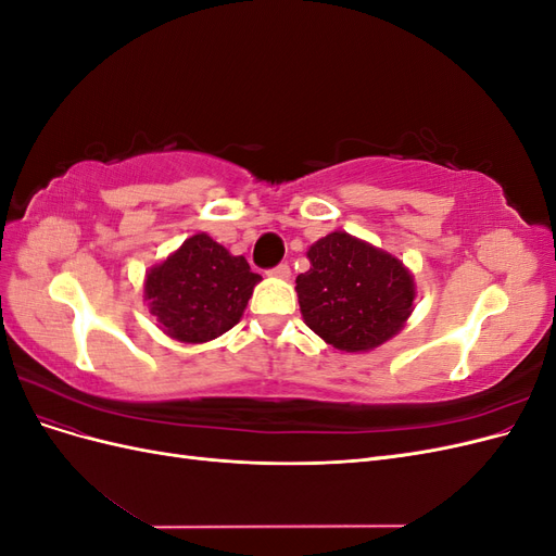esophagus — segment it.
<instances>
[{
    "label": "esophagus",
    "instance_id": "34e87169",
    "mask_svg": "<svg viewBox=\"0 0 556 556\" xmlns=\"http://www.w3.org/2000/svg\"><path fill=\"white\" fill-rule=\"evenodd\" d=\"M268 276L280 278V280H288L290 278V266L288 264H278V266L271 268V271H268Z\"/></svg>",
    "mask_w": 556,
    "mask_h": 556
}]
</instances>
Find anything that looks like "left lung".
<instances>
[{
    "label": "left lung",
    "mask_w": 556,
    "mask_h": 556,
    "mask_svg": "<svg viewBox=\"0 0 556 556\" xmlns=\"http://www.w3.org/2000/svg\"><path fill=\"white\" fill-rule=\"evenodd\" d=\"M311 268L296 276L306 327L341 352H368L406 327L415 311V278L392 252L348 231L315 241Z\"/></svg>",
    "instance_id": "left-lung-1"
}]
</instances>
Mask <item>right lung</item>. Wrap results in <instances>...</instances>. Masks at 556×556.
<instances>
[{
  "label": "right lung",
  "instance_id": "obj_1",
  "mask_svg": "<svg viewBox=\"0 0 556 556\" xmlns=\"http://www.w3.org/2000/svg\"><path fill=\"white\" fill-rule=\"evenodd\" d=\"M260 274L250 271L243 255L199 231L178 250L150 266L143 301L157 327L180 343H206L239 325Z\"/></svg>",
  "mask_w": 556,
  "mask_h": 556
}]
</instances>
